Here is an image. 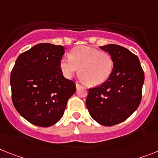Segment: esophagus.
<instances>
[{
  "label": "esophagus",
  "instance_id": "34e87169",
  "mask_svg": "<svg viewBox=\"0 0 158 158\" xmlns=\"http://www.w3.org/2000/svg\"><path fill=\"white\" fill-rule=\"evenodd\" d=\"M75 85H76V87H77V88H79V87H82V86L80 85V84H79V83H76V84H75Z\"/></svg>",
  "mask_w": 158,
  "mask_h": 158
}]
</instances>
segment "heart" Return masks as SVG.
<instances>
[{
	"label": "heart",
	"instance_id": "heart-1",
	"mask_svg": "<svg viewBox=\"0 0 158 158\" xmlns=\"http://www.w3.org/2000/svg\"><path fill=\"white\" fill-rule=\"evenodd\" d=\"M114 66L112 54L87 46L75 47L69 57L62 58L59 63L62 73L67 78H71L79 67L80 78L91 87L105 83L112 75Z\"/></svg>",
	"mask_w": 158,
	"mask_h": 158
}]
</instances>
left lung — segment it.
<instances>
[{
	"mask_svg": "<svg viewBox=\"0 0 158 158\" xmlns=\"http://www.w3.org/2000/svg\"><path fill=\"white\" fill-rule=\"evenodd\" d=\"M99 48L112 54L115 66L105 83L89 88L86 105L95 121L112 126L128 119L139 107L144 74L138 57L128 49L115 44Z\"/></svg>",
	"mask_w": 158,
	"mask_h": 158,
	"instance_id": "1",
	"label": "left lung"
}]
</instances>
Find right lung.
Wrapping results in <instances>:
<instances>
[{"label":"right lung","instance_id":"right-lung-1","mask_svg":"<svg viewBox=\"0 0 158 158\" xmlns=\"http://www.w3.org/2000/svg\"><path fill=\"white\" fill-rule=\"evenodd\" d=\"M63 46L40 43L20 54L10 75L12 101L31 124L54 125L63 116L68 99L76 91L59 67Z\"/></svg>","mask_w":158,"mask_h":158}]
</instances>
